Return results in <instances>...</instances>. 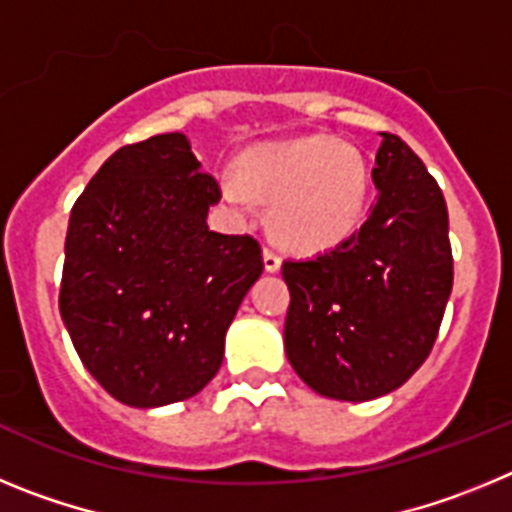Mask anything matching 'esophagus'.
Instances as JSON below:
<instances>
[{
  "label": "esophagus",
  "mask_w": 512,
  "mask_h": 512,
  "mask_svg": "<svg viewBox=\"0 0 512 512\" xmlns=\"http://www.w3.org/2000/svg\"><path fill=\"white\" fill-rule=\"evenodd\" d=\"M279 266H282V259H279V253L274 251V248L266 246L264 248V269L266 271H279Z\"/></svg>",
  "instance_id": "esophagus-1"
}]
</instances>
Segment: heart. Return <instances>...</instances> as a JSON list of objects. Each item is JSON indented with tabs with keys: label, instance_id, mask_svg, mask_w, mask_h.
<instances>
[{
	"label": "heart",
	"instance_id": "b5f03b06",
	"mask_svg": "<svg viewBox=\"0 0 512 512\" xmlns=\"http://www.w3.org/2000/svg\"><path fill=\"white\" fill-rule=\"evenodd\" d=\"M372 189L364 153L330 135L261 146L243 158V179L223 174V194L271 205L269 223L284 246L320 251L359 228Z\"/></svg>",
	"mask_w": 512,
	"mask_h": 512
}]
</instances>
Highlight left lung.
<instances>
[{
	"instance_id": "left-lung-1",
	"label": "left lung",
	"mask_w": 512,
	"mask_h": 512,
	"mask_svg": "<svg viewBox=\"0 0 512 512\" xmlns=\"http://www.w3.org/2000/svg\"><path fill=\"white\" fill-rule=\"evenodd\" d=\"M372 179L377 202L356 233L282 264L287 359L333 400H374L408 382L431 354L454 284L446 200L413 148L382 133Z\"/></svg>"
}]
</instances>
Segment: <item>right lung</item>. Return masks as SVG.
Wrapping results in <instances>:
<instances>
[{"label": "right lung", "mask_w": 512, "mask_h": 512, "mask_svg": "<svg viewBox=\"0 0 512 512\" xmlns=\"http://www.w3.org/2000/svg\"><path fill=\"white\" fill-rule=\"evenodd\" d=\"M223 192L189 138L122 146L71 210L58 307L76 354L115 400H187L223 364L225 333L264 259L253 235L207 228Z\"/></svg>", "instance_id": "1"}]
</instances>
